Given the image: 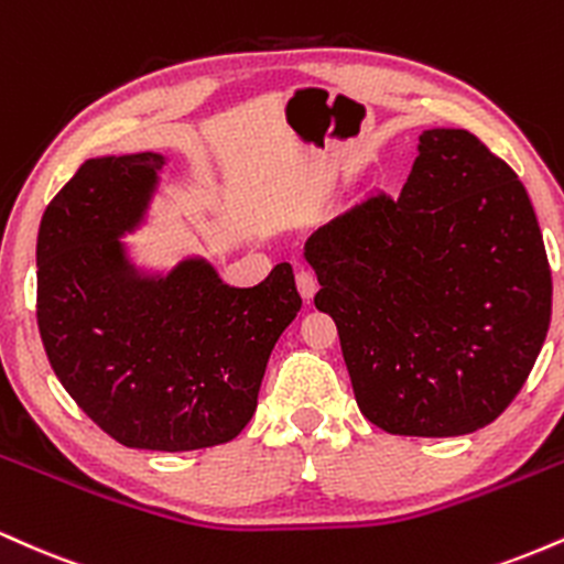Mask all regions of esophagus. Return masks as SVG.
<instances>
[{
  "instance_id": "esophagus-1",
  "label": "esophagus",
  "mask_w": 564,
  "mask_h": 564,
  "mask_svg": "<svg viewBox=\"0 0 564 564\" xmlns=\"http://www.w3.org/2000/svg\"><path fill=\"white\" fill-rule=\"evenodd\" d=\"M296 289H300V294L304 296V302L313 300L315 291H318V278H315L313 270H307V268L296 270Z\"/></svg>"
}]
</instances>
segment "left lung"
Segmentation results:
<instances>
[{
  "label": "left lung",
  "mask_w": 564,
  "mask_h": 564,
  "mask_svg": "<svg viewBox=\"0 0 564 564\" xmlns=\"http://www.w3.org/2000/svg\"><path fill=\"white\" fill-rule=\"evenodd\" d=\"M355 400L390 435L453 437L507 411L552 321L525 185L467 129H426L400 196L373 193L304 243Z\"/></svg>",
  "instance_id": "8db88e82"
}]
</instances>
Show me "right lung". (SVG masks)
I'll use <instances>...</instances> for the list:
<instances>
[{
	"label": "right lung",
	"mask_w": 564,
	"mask_h": 564,
	"mask_svg": "<svg viewBox=\"0 0 564 564\" xmlns=\"http://www.w3.org/2000/svg\"><path fill=\"white\" fill-rule=\"evenodd\" d=\"M159 153L89 159L44 209L36 323L55 377L127 448L198 451L249 424L302 296L289 262L251 289L185 260L142 278L119 238L148 209Z\"/></svg>",
	"instance_id": "obj_1"
}]
</instances>
